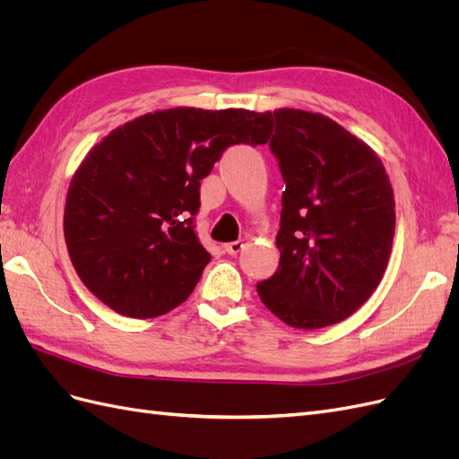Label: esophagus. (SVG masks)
I'll return each mask as SVG.
<instances>
[{"instance_id": "34e87169", "label": "esophagus", "mask_w": 459, "mask_h": 459, "mask_svg": "<svg viewBox=\"0 0 459 459\" xmlns=\"http://www.w3.org/2000/svg\"><path fill=\"white\" fill-rule=\"evenodd\" d=\"M243 241H231V243H228V245H224V251L228 253V255H239L241 251H243Z\"/></svg>"}]
</instances>
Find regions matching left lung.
I'll return each instance as SVG.
<instances>
[{"label":"left lung","mask_w":459,"mask_h":459,"mask_svg":"<svg viewBox=\"0 0 459 459\" xmlns=\"http://www.w3.org/2000/svg\"><path fill=\"white\" fill-rule=\"evenodd\" d=\"M270 151L285 182L280 266L256 285L272 314L319 329L354 314L377 289L394 238V195L381 159L324 115L273 113Z\"/></svg>","instance_id":"8db88e82"}]
</instances>
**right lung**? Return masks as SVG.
Returning <instances> with one entry per match:
<instances>
[{
	"label": "right lung",
	"mask_w": 459,
	"mask_h": 459,
	"mask_svg": "<svg viewBox=\"0 0 459 459\" xmlns=\"http://www.w3.org/2000/svg\"><path fill=\"white\" fill-rule=\"evenodd\" d=\"M272 124V113L178 107L103 137L65 204V241L82 283L128 317L179 307L211 262L195 233L201 179L228 147L266 143Z\"/></svg>",
	"instance_id": "add662e5"
}]
</instances>
